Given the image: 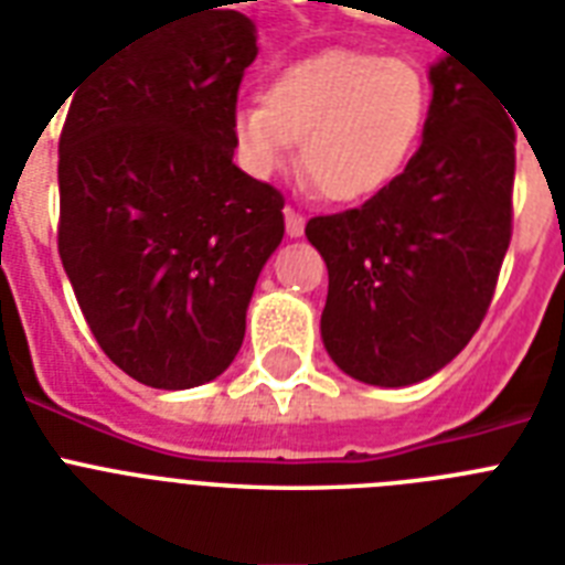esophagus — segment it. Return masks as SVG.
I'll use <instances>...</instances> for the list:
<instances>
[{
	"instance_id": "esophagus-1",
	"label": "esophagus",
	"mask_w": 565,
	"mask_h": 565,
	"mask_svg": "<svg viewBox=\"0 0 565 565\" xmlns=\"http://www.w3.org/2000/svg\"><path fill=\"white\" fill-rule=\"evenodd\" d=\"M286 230H288V236H291V238L303 236V230H306L303 212L295 210V206H286Z\"/></svg>"
}]
</instances>
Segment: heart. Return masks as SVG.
<instances>
[{
  "label": "heart",
  "mask_w": 565,
  "mask_h": 565,
  "mask_svg": "<svg viewBox=\"0 0 565 565\" xmlns=\"http://www.w3.org/2000/svg\"><path fill=\"white\" fill-rule=\"evenodd\" d=\"M428 116L417 66L353 49H327L291 63L265 98L233 107L238 162L270 178L295 154L320 195L359 204L387 189L408 166Z\"/></svg>",
  "instance_id": "1"
}]
</instances>
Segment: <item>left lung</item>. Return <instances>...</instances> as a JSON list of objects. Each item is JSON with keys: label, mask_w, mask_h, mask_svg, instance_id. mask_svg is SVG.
<instances>
[{"label": "left lung", "mask_w": 565, "mask_h": 565, "mask_svg": "<svg viewBox=\"0 0 565 565\" xmlns=\"http://www.w3.org/2000/svg\"><path fill=\"white\" fill-rule=\"evenodd\" d=\"M428 78L423 146L403 174L359 210L306 224L329 270L327 353L367 385H414L461 353L511 245L513 116L455 57Z\"/></svg>", "instance_id": "8db88e82"}]
</instances>
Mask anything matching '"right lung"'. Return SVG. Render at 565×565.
<instances>
[{"label": "right lung", "mask_w": 565, "mask_h": 565, "mask_svg": "<svg viewBox=\"0 0 565 565\" xmlns=\"http://www.w3.org/2000/svg\"><path fill=\"white\" fill-rule=\"evenodd\" d=\"M245 13L198 2L72 87L57 250L104 355L162 391L212 382L245 341L286 198L233 162L230 119L256 57Z\"/></svg>", "instance_id": "right-lung-1"}]
</instances>
